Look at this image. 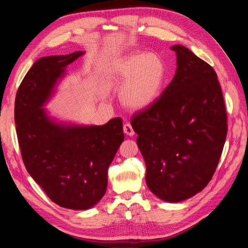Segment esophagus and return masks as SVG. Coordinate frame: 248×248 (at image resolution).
<instances>
[{
	"label": "esophagus",
	"mask_w": 248,
	"mask_h": 248,
	"mask_svg": "<svg viewBox=\"0 0 248 248\" xmlns=\"http://www.w3.org/2000/svg\"><path fill=\"white\" fill-rule=\"evenodd\" d=\"M123 129H124V132L127 134V136L132 137L134 134V130H133L130 123H125L124 126H123Z\"/></svg>",
	"instance_id": "1"
}]
</instances>
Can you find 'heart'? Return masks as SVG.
Wrapping results in <instances>:
<instances>
[{"mask_svg":"<svg viewBox=\"0 0 248 248\" xmlns=\"http://www.w3.org/2000/svg\"><path fill=\"white\" fill-rule=\"evenodd\" d=\"M118 80H126L121 100L126 107L140 109L152 104L161 93L166 79V66L156 54H132L112 67Z\"/></svg>","mask_w":248,"mask_h":248,"instance_id":"obj_1","label":"heart"}]
</instances>
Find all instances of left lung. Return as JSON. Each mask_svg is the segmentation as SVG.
Segmentation results:
<instances>
[{
    "mask_svg": "<svg viewBox=\"0 0 248 248\" xmlns=\"http://www.w3.org/2000/svg\"><path fill=\"white\" fill-rule=\"evenodd\" d=\"M174 78L131 120L156 197L177 202L202 190L219 162L228 132L227 109L214 69L182 46Z\"/></svg>",
    "mask_w": 248,
    "mask_h": 248,
    "instance_id": "1",
    "label": "left lung"
}]
</instances>
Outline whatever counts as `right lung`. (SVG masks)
Listing matches in <instances>:
<instances>
[{
  "instance_id": "right-lung-1",
  "label": "right lung",
  "mask_w": 248,
  "mask_h": 248,
  "mask_svg": "<svg viewBox=\"0 0 248 248\" xmlns=\"http://www.w3.org/2000/svg\"><path fill=\"white\" fill-rule=\"evenodd\" d=\"M84 52L43 57L17 90L14 106L18 145L25 167L46 196L67 209L87 210L104 196L108 170L124 140L121 118L102 126L56 123L40 108L67 65Z\"/></svg>"
}]
</instances>
